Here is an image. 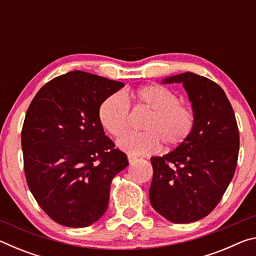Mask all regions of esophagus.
Returning <instances> with one entry per match:
<instances>
[{"mask_svg": "<svg viewBox=\"0 0 256 256\" xmlns=\"http://www.w3.org/2000/svg\"><path fill=\"white\" fill-rule=\"evenodd\" d=\"M128 162H130V164L136 162V160H138V158L136 157V156H132V154H128Z\"/></svg>", "mask_w": 256, "mask_h": 256, "instance_id": "34e87169", "label": "esophagus"}]
</instances>
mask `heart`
Instances as JSON below:
<instances>
[{
    "mask_svg": "<svg viewBox=\"0 0 256 256\" xmlns=\"http://www.w3.org/2000/svg\"><path fill=\"white\" fill-rule=\"evenodd\" d=\"M128 97L136 105L149 110L150 116L142 128L144 132H128L130 107L122 94L116 92L102 100L98 108L102 126L112 136H120L118 146L131 154H144L158 149L160 144L172 149L180 146L190 136L194 126L192 108L178 102L175 92L162 84H154L131 90Z\"/></svg>",
    "mask_w": 256,
    "mask_h": 256,
    "instance_id": "heart-1",
    "label": "heart"
}]
</instances>
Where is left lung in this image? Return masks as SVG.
I'll use <instances>...</instances> for the list:
<instances>
[{
    "mask_svg": "<svg viewBox=\"0 0 256 256\" xmlns=\"http://www.w3.org/2000/svg\"><path fill=\"white\" fill-rule=\"evenodd\" d=\"M182 84L192 102L194 126L184 144L152 157L151 206L174 224L204 218L214 209L235 174L240 132L235 112L222 86L192 72L164 78Z\"/></svg>",
    "mask_w": 256,
    "mask_h": 256,
    "instance_id": "8db88e82",
    "label": "left lung"
}]
</instances>
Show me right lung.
<instances>
[{"label":"right lung","mask_w":256,"mask_h":256,"mask_svg":"<svg viewBox=\"0 0 256 256\" xmlns=\"http://www.w3.org/2000/svg\"><path fill=\"white\" fill-rule=\"evenodd\" d=\"M123 82L84 71L54 78L36 94L21 132L24 174L40 206L60 224L88 227L105 214L126 154L105 136L98 108Z\"/></svg>","instance_id":"add662e5"}]
</instances>
